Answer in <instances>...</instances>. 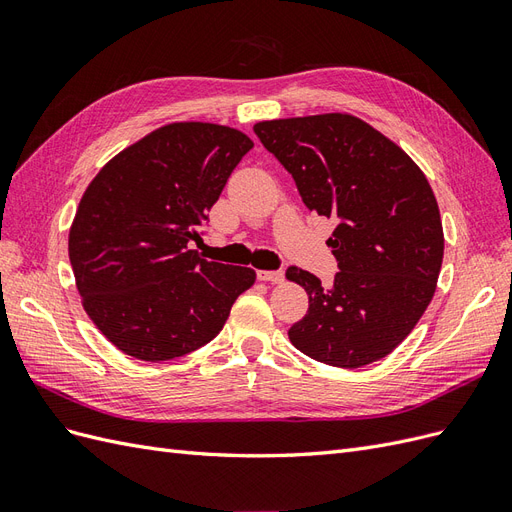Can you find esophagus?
Masks as SVG:
<instances>
[{
    "instance_id": "1",
    "label": "esophagus",
    "mask_w": 512,
    "mask_h": 512,
    "mask_svg": "<svg viewBox=\"0 0 512 512\" xmlns=\"http://www.w3.org/2000/svg\"><path fill=\"white\" fill-rule=\"evenodd\" d=\"M260 282H271V284H282L284 282V271H258Z\"/></svg>"
}]
</instances>
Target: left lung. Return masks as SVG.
<instances>
[{"mask_svg":"<svg viewBox=\"0 0 512 512\" xmlns=\"http://www.w3.org/2000/svg\"><path fill=\"white\" fill-rule=\"evenodd\" d=\"M260 143L284 164L309 211L337 226L331 288L290 267L309 307L292 346L333 367L384 359L412 333L436 292L444 256L438 200L408 153L363 119L324 113L258 121Z\"/></svg>","mask_w":512,"mask_h":512,"instance_id":"left-lung-1","label":"left lung"}]
</instances>
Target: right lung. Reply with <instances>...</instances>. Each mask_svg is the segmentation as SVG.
<instances>
[{"instance_id": "obj_1", "label": "right lung", "mask_w": 512, "mask_h": 512, "mask_svg": "<svg viewBox=\"0 0 512 512\" xmlns=\"http://www.w3.org/2000/svg\"><path fill=\"white\" fill-rule=\"evenodd\" d=\"M252 147L218 123H168L87 185L70 226V265L87 316L123 354L158 363L198 350L254 286V269L188 247Z\"/></svg>"}]
</instances>
